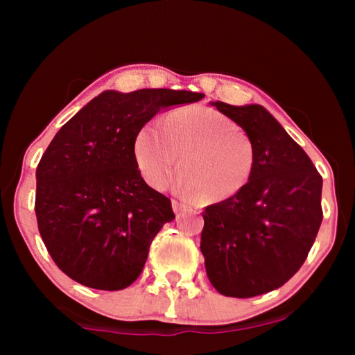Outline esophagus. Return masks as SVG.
Masks as SVG:
<instances>
[{
	"label": "esophagus",
	"mask_w": 355,
	"mask_h": 355,
	"mask_svg": "<svg viewBox=\"0 0 355 355\" xmlns=\"http://www.w3.org/2000/svg\"><path fill=\"white\" fill-rule=\"evenodd\" d=\"M172 208H173V211H175V213H180L183 208H186V205H183V203H180L178 200H172Z\"/></svg>",
	"instance_id": "34e87169"
}]
</instances>
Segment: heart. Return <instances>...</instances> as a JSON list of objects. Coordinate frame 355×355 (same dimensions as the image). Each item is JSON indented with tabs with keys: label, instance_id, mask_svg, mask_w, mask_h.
I'll return each instance as SVG.
<instances>
[{
	"label": "heart",
	"instance_id": "obj_1",
	"mask_svg": "<svg viewBox=\"0 0 355 355\" xmlns=\"http://www.w3.org/2000/svg\"><path fill=\"white\" fill-rule=\"evenodd\" d=\"M255 144L243 128L209 107H180L136 136V163L146 182L166 189L178 169L177 188L202 203L239 194L255 169ZM182 161H179V156Z\"/></svg>",
	"mask_w": 355,
	"mask_h": 355
}]
</instances>
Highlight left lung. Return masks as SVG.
Wrapping results in <instances>:
<instances>
[{"instance_id": "left-lung-1", "label": "left lung", "mask_w": 355, "mask_h": 355, "mask_svg": "<svg viewBox=\"0 0 355 355\" xmlns=\"http://www.w3.org/2000/svg\"><path fill=\"white\" fill-rule=\"evenodd\" d=\"M211 106L252 137L257 155L245 188L203 211L200 250L216 290L254 297L277 290L304 264L322 220V178L261 105Z\"/></svg>"}]
</instances>
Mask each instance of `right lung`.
<instances>
[{"instance_id":"add662e5","label":"right lung","mask_w":355,"mask_h":355,"mask_svg":"<svg viewBox=\"0 0 355 355\" xmlns=\"http://www.w3.org/2000/svg\"><path fill=\"white\" fill-rule=\"evenodd\" d=\"M203 97L105 91L53 137L35 171V216L48 254L70 279L117 291L139 277L153 238L175 214L141 177L136 136L155 114Z\"/></svg>"}]
</instances>
